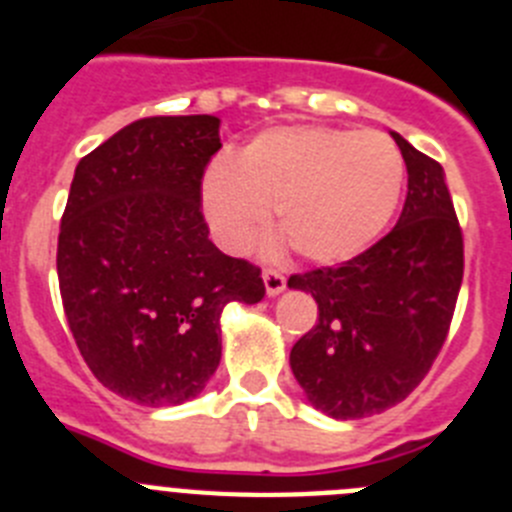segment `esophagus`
Listing matches in <instances>:
<instances>
[{
  "label": "esophagus",
  "mask_w": 512,
  "mask_h": 512,
  "mask_svg": "<svg viewBox=\"0 0 512 512\" xmlns=\"http://www.w3.org/2000/svg\"><path fill=\"white\" fill-rule=\"evenodd\" d=\"M264 287H266V295L277 297V295H282L284 287H287V279H284V274H279V271L266 269L264 271Z\"/></svg>",
  "instance_id": "esophagus-1"
}]
</instances>
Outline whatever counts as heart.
Listing matches in <instances>:
<instances>
[{"label":"heart","instance_id":"1","mask_svg":"<svg viewBox=\"0 0 512 512\" xmlns=\"http://www.w3.org/2000/svg\"><path fill=\"white\" fill-rule=\"evenodd\" d=\"M405 187L400 148L382 133L287 125L251 138L235 161L217 158L200 182L210 233L225 251L246 253L269 225V207L310 264H341L377 241Z\"/></svg>","mask_w":512,"mask_h":512}]
</instances>
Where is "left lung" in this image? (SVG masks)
I'll use <instances>...</instances> for the list:
<instances>
[{"label": "left lung", "instance_id": "1", "mask_svg": "<svg viewBox=\"0 0 512 512\" xmlns=\"http://www.w3.org/2000/svg\"><path fill=\"white\" fill-rule=\"evenodd\" d=\"M408 166L395 228L336 269L289 277L318 302V325L289 366L312 408L359 420L402 402L441 351L464 274V241L441 164L390 133Z\"/></svg>", "mask_w": 512, "mask_h": 512}]
</instances>
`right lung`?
<instances>
[{"instance_id":"1","label":"right lung","mask_w":512,"mask_h":512,"mask_svg":"<svg viewBox=\"0 0 512 512\" xmlns=\"http://www.w3.org/2000/svg\"><path fill=\"white\" fill-rule=\"evenodd\" d=\"M215 115L130 122L79 161L58 235L66 320L94 377L148 408L205 390L225 305H256L261 269L207 238L200 182Z\"/></svg>"}]
</instances>
